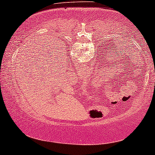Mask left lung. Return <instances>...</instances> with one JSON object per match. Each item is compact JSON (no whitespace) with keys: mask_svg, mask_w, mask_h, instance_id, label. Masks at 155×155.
<instances>
[{"mask_svg":"<svg viewBox=\"0 0 155 155\" xmlns=\"http://www.w3.org/2000/svg\"><path fill=\"white\" fill-rule=\"evenodd\" d=\"M109 58H110V57H109ZM104 60H105L106 63H104V65L102 66L101 67L99 68L100 70L97 71V73H98V74H99V72H100V73H101V74H102L103 73H106V72H109V71H111V70L114 69V68H116V67H117V66H118V68L120 67L121 69H123L125 71V75H126V73H127V71H128L127 68H128V69H130L131 72H132V68H134L132 67V66H133L132 64H129V62H128V63L126 62L125 63L126 68H122L120 66H119V63H118L119 61L118 62V61H113L112 59H108V58H107V59H104ZM122 64V65H123V66H125L124 64ZM128 72H129V71H128ZM124 73L125 72H123V73Z\"/></svg>","mask_w":155,"mask_h":155,"instance_id":"obj_1","label":"left lung"}]
</instances>
